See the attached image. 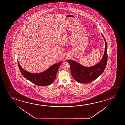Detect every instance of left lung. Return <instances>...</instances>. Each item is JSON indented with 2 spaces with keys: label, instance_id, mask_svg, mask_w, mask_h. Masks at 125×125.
Here are the masks:
<instances>
[{
  "label": "left lung",
  "instance_id": "left-lung-1",
  "mask_svg": "<svg viewBox=\"0 0 125 125\" xmlns=\"http://www.w3.org/2000/svg\"><path fill=\"white\" fill-rule=\"evenodd\" d=\"M105 46L104 54L100 62L96 65L86 67L80 63L72 60H67L69 63L72 75L75 80L80 83H88L98 78L104 72L107 63V45L105 39L103 35Z\"/></svg>",
  "mask_w": 125,
  "mask_h": 125
}]
</instances>
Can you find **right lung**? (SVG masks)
<instances>
[{
    "label": "right lung",
    "mask_w": 125,
    "mask_h": 125,
    "mask_svg": "<svg viewBox=\"0 0 125 125\" xmlns=\"http://www.w3.org/2000/svg\"><path fill=\"white\" fill-rule=\"evenodd\" d=\"M61 63L62 62L53 64L41 73L32 74L23 69L18 62L19 69L23 77L38 86H47L52 84L55 79L57 70Z\"/></svg>",
    "instance_id": "right-lung-1"
}]
</instances>
